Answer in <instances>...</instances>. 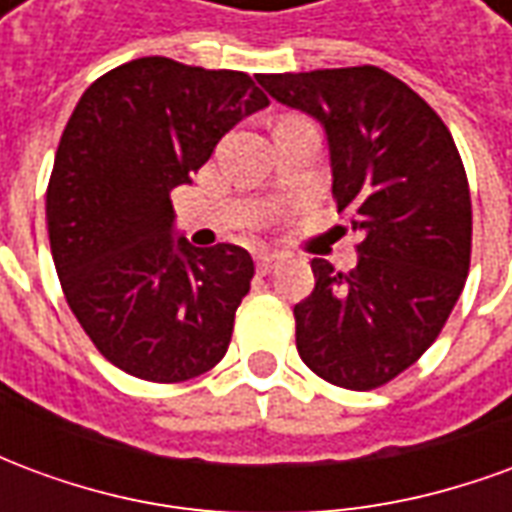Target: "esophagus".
Returning <instances> with one entry per match:
<instances>
[{
  "instance_id": "34e87169",
  "label": "esophagus",
  "mask_w": 512,
  "mask_h": 512,
  "mask_svg": "<svg viewBox=\"0 0 512 512\" xmlns=\"http://www.w3.org/2000/svg\"><path fill=\"white\" fill-rule=\"evenodd\" d=\"M257 271L260 274H271L274 268H277L279 263V255H274V252H257Z\"/></svg>"
}]
</instances>
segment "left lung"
<instances>
[{"label":"left lung","mask_w":512,"mask_h":512,"mask_svg":"<svg viewBox=\"0 0 512 512\" xmlns=\"http://www.w3.org/2000/svg\"><path fill=\"white\" fill-rule=\"evenodd\" d=\"M257 82L321 123L337 211L362 235L354 271L312 260L315 290L293 307L299 356L334 386H384L433 345L466 285L472 200L458 147L441 117L376 65Z\"/></svg>","instance_id":"1"}]
</instances>
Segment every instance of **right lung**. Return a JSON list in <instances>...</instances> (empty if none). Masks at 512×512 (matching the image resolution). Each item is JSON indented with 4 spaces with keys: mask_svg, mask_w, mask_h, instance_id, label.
Listing matches in <instances>:
<instances>
[{
    "mask_svg": "<svg viewBox=\"0 0 512 512\" xmlns=\"http://www.w3.org/2000/svg\"><path fill=\"white\" fill-rule=\"evenodd\" d=\"M263 106L241 71L139 57L73 109L46 191L51 257L76 321L128 376L178 384L227 354L255 263L235 244L175 241L169 191Z\"/></svg>",
    "mask_w": 512,
    "mask_h": 512,
    "instance_id": "obj_1",
    "label": "right lung"
}]
</instances>
